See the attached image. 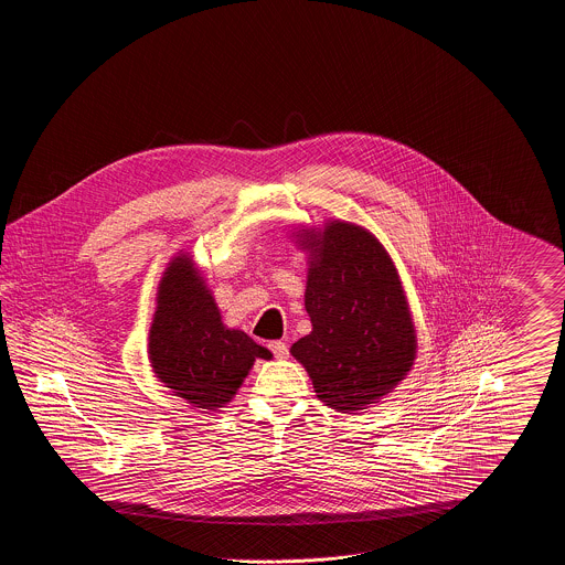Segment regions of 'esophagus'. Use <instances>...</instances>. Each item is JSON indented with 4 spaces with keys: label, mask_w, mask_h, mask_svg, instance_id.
I'll return each instance as SVG.
<instances>
[{
    "label": "esophagus",
    "mask_w": 565,
    "mask_h": 565,
    "mask_svg": "<svg viewBox=\"0 0 565 565\" xmlns=\"http://www.w3.org/2000/svg\"><path fill=\"white\" fill-rule=\"evenodd\" d=\"M269 350L273 351V355H275L277 360H286V358H288V345L281 343V341H273V343H269Z\"/></svg>",
    "instance_id": "34e87169"
}]
</instances>
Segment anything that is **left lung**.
I'll list each match as a JSON object with an SVG mask.
<instances>
[{"label":"left lung","instance_id":"left-lung-1","mask_svg":"<svg viewBox=\"0 0 565 565\" xmlns=\"http://www.w3.org/2000/svg\"><path fill=\"white\" fill-rule=\"evenodd\" d=\"M296 237L311 256L305 309L313 330L290 351L326 406L350 413L379 403L411 371L417 350L398 270L385 247L350 222Z\"/></svg>","mask_w":565,"mask_h":565}]
</instances>
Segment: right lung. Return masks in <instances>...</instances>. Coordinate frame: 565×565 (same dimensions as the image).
I'll return each instance as SVG.
<instances>
[{"label": "right lung", "instance_id": "add662e5", "mask_svg": "<svg viewBox=\"0 0 565 565\" xmlns=\"http://www.w3.org/2000/svg\"><path fill=\"white\" fill-rule=\"evenodd\" d=\"M148 353L164 387L207 411L233 401L256 358L270 360L267 348L222 323L214 296L186 254L162 273Z\"/></svg>", "mask_w": 565, "mask_h": 565}]
</instances>
